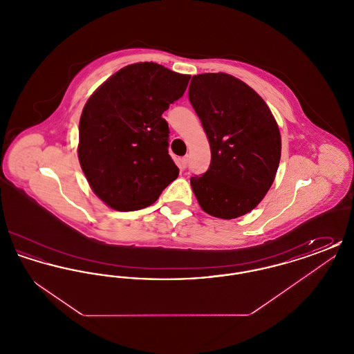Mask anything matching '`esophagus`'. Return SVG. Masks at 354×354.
Listing matches in <instances>:
<instances>
[{"instance_id":"obj_1","label":"esophagus","mask_w":354,"mask_h":354,"mask_svg":"<svg viewBox=\"0 0 354 354\" xmlns=\"http://www.w3.org/2000/svg\"><path fill=\"white\" fill-rule=\"evenodd\" d=\"M187 163H188V156H183V158H180V160H179V166H180V169H185V167H187Z\"/></svg>"}]
</instances>
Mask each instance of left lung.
<instances>
[{"mask_svg": "<svg viewBox=\"0 0 354 354\" xmlns=\"http://www.w3.org/2000/svg\"><path fill=\"white\" fill-rule=\"evenodd\" d=\"M188 98L202 120L211 165L191 187L203 211L236 219L261 202L281 158L279 124L251 86L227 73L194 75Z\"/></svg>", "mask_w": 354, "mask_h": 354, "instance_id": "obj_1", "label": "left lung"}]
</instances>
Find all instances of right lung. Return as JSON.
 <instances>
[{
	"label": "right lung",
	"instance_id": "obj_1",
	"mask_svg": "<svg viewBox=\"0 0 354 354\" xmlns=\"http://www.w3.org/2000/svg\"><path fill=\"white\" fill-rule=\"evenodd\" d=\"M189 78L136 62L107 78L86 102L78 159L90 188L110 208H146L178 178L162 114L185 94Z\"/></svg>",
	"mask_w": 354,
	"mask_h": 354
}]
</instances>
